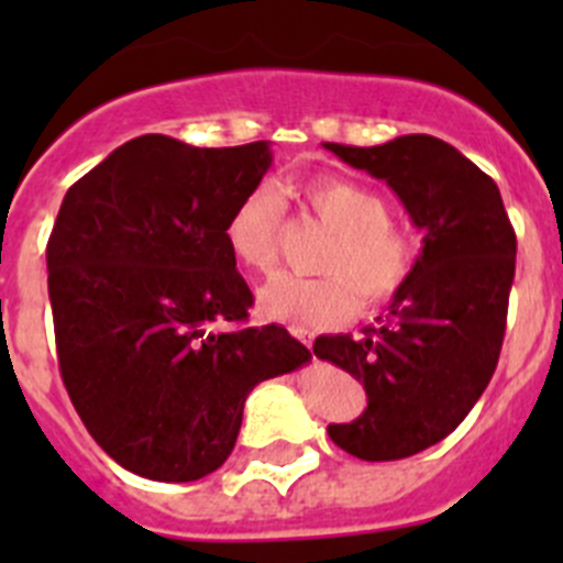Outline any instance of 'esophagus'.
Wrapping results in <instances>:
<instances>
[{
    "instance_id": "1",
    "label": "esophagus",
    "mask_w": 563,
    "mask_h": 563,
    "mask_svg": "<svg viewBox=\"0 0 563 563\" xmlns=\"http://www.w3.org/2000/svg\"><path fill=\"white\" fill-rule=\"evenodd\" d=\"M288 332H291L297 340H302V343L308 345V349H313V338H310V329H305V327H288Z\"/></svg>"
}]
</instances>
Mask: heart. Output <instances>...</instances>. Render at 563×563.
Masks as SVG:
<instances>
[{"mask_svg": "<svg viewBox=\"0 0 563 563\" xmlns=\"http://www.w3.org/2000/svg\"><path fill=\"white\" fill-rule=\"evenodd\" d=\"M302 196L313 218L332 231L318 255L321 277L283 275L261 291L258 310L275 321L334 327L362 308H382L400 297L422 255L417 231L389 220V203L373 187L340 176L305 181ZM286 201L277 187L247 192L225 225L231 253L250 272L275 269ZM357 297L354 298L353 294Z\"/></svg>", "mask_w": 563, "mask_h": 563, "instance_id": "heart-1", "label": "heart"}]
</instances>
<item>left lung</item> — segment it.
<instances>
[{"mask_svg":"<svg viewBox=\"0 0 563 563\" xmlns=\"http://www.w3.org/2000/svg\"><path fill=\"white\" fill-rule=\"evenodd\" d=\"M384 179L424 247L389 316L351 334H323L313 354L362 382L367 408L329 439L360 460H400L452 433L496 373L507 332L518 240L496 181L433 135L382 146L323 144Z\"/></svg>","mask_w":563,"mask_h":563,"instance_id":"left-lung-1","label":"left lung"}]
</instances>
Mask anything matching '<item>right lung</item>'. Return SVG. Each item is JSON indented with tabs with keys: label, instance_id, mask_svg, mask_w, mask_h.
Returning a JSON list of instances; mask_svg holds the SVG:
<instances>
[{
	"label": "right lung",
	"instance_id": "add662e5",
	"mask_svg": "<svg viewBox=\"0 0 563 563\" xmlns=\"http://www.w3.org/2000/svg\"><path fill=\"white\" fill-rule=\"evenodd\" d=\"M272 166L266 141L198 150L150 133L67 190L48 297L67 395L122 468L192 482L225 463L255 384L310 351L253 308L225 225Z\"/></svg>",
	"mask_w": 563,
	"mask_h": 563
}]
</instances>
